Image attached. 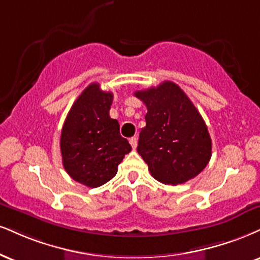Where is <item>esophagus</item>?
<instances>
[{"label": "esophagus", "instance_id": "34e87169", "mask_svg": "<svg viewBox=\"0 0 260 260\" xmlns=\"http://www.w3.org/2000/svg\"><path fill=\"white\" fill-rule=\"evenodd\" d=\"M129 144L132 145L133 149L137 148V138H136V137H132V138L129 139Z\"/></svg>", "mask_w": 260, "mask_h": 260}]
</instances>
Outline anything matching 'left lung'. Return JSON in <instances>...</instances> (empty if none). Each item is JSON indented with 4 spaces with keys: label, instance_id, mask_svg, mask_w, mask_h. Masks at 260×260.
<instances>
[{
    "label": "left lung",
    "instance_id": "obj_1",
    "mask_svg": "<svg viewBox=\"0 0 260 260\" xmlns=\"http://www.w3.org/2000/svg\"><path fill=\"white\" fill-rule=\"evenodd\" d=\"M146 105V126L137 151L156 180L170 185L185 183L205 170L212 156L207 126L195 105L178 84L165 81L137 90Z\"/></svg>",
    "mask_w": 260,
    "mask_h": 260
}]
</instances>
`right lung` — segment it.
Instances as JSON below:
<instances>
[{"label":"right lung","mask_w":260,"mask_h":260,"mask_svg":"<svg viewBox=\"0 0 260 260\" xmlns=\"http://www.w3.org/2000/svg\"><path fill=\"white\" fill-rule=\"evenodd\" d=\"M111 92L90 83L69 111L61 129L62 166L74 180L88 187L108 183L117 173L124 155L132 150L110 117Z\"/></svg>","instance_id":"obj_1"}]
</instances>
